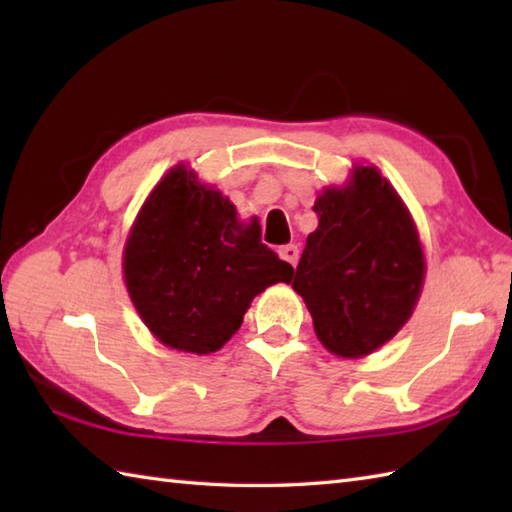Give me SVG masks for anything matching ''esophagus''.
<instances>
[{
  "label": "esophagus",
  "mask_w": 512,
  "mask_h": 512,
  "mask_svg": "<svg viewBox=\"0 0 512 512\" xmlns=\"http://www.w3.org/2000/svg\"><path fill=\"white\" fill-rule=\"evenodd\" d=\"M279 257L284 259V262H288V264L295 266V264H297V259H299V248H297L295 244H286V246H281V248H279Z\"/></svg>",
  "instance_id": "obj_1"
}]
</instances>
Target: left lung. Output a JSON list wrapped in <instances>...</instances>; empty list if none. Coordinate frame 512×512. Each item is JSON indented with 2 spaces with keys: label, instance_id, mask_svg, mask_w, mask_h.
I'll return each instance as SVG.
<instances>
[{
  "label": "left lung",
  "instance_id": "obj_1",
  "mask_svg": "<svg viewBox=\"0 0 512 512\" xmlns=\"http://www.w3.org/2000/svg\"><path fill=\"white\" fill-rule=\"evenodd\" d=\"M312 209L319 226L292 288L332 354L367 356L394 339L418 303L424 255L416 224L376 167H354L350 182L325 189Z\"/></svg>",
  "mask_w": 512,
  "mask_h": 512
}]
</instances>
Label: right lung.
Wrapping results in <instances>:
<instances>
[{
	"mask_svg": "<svg viewBox=\"0 0 512 512\" xmlns=\"http://www.w3.org/2000/svg\"><path fill=\"white\" fill-rule=\"evenodd\" d=\"M123 273L134 308L160 343L211 354L239 330L250 301L279 281L290 284L295 270L262 244L255 217L239 222L231 200L178 165L140 209Z\"/></svg>",
	"mask_w": 512,
	"mask_h": 512,
	"instance_id": "obj_1",
	"label": "right lung"
}]
</instances>
